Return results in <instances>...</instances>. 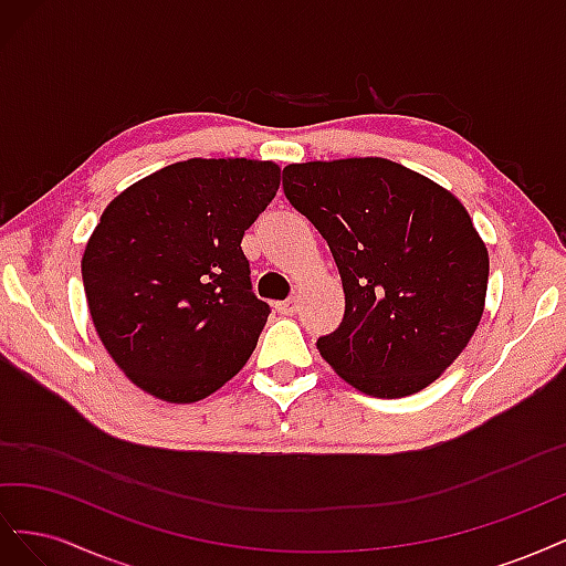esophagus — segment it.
I'll use <instances>...</instances> for the list:
<instances>
[{
    "label": "esophagus",
    "instance_id": "obj_1",
    "mask_svg": "<svg viewBox=\"0 0 566 566\" xmlns=\"http://www.w3.org/2000/svg\"><path fill=\"white\" fill-rule=\"evenodd\" d=\"M276 310H279V314H283V316H295V314L300 312V302H297L295 297H290V300H285V302H279Z\"/></svg>",
    "mask_w": 566,
    "mask_h": 566
}]
</instances>
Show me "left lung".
<instances>
[{"mask_svg":"<svg viewBox=\"0 0 566 566\" xmlns=\"http://www.w3.org/2000/svg\"><path fill=\"white\" fill-rule=\"evenodd\" d=\"M283 191L325 238L345 290L321 356L368 397L430 387L484 316L489 250L465 205L387 158L293 163Z\"/></svg>","mask_w":566,"mask_h":566,"instance_id":"obj_1","label":"left lung"}]
</instances>
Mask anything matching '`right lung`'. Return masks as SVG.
<instances>
[{"label": "right lung", "instance_id": "1", "mask_svg": "<svg viewBox=\"0 0 566 566\" xmlns=\"http://www.w3.org/2000/svg\"><path fill=\"white\" fill-rule=\"evenodd\" d=\"M281 186V167L188 158L115 196L82 254L94 328L127 380L167 403L224 387L256 347L269 304L241 241Z\"/></svg>", "mask_w": 566, "mask_h": 566}]
</instances>
